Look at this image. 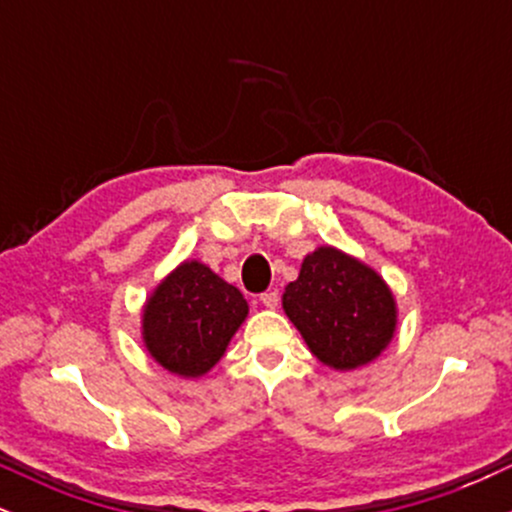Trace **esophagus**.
<instances>
[{"instance_id": "1", "label": "esophagus", "mask_w": 512, "mask_h": 512, "mask_svg": "<svg viewBox=\"0 0 512 512\" xmlns=\"http://www.w3.org/2000/svg\"><path fill=\"white\" fill-rule=\"evenodd\" d=\"M260 301H262L264 308H276V305H279V291L269 289V291L260 293Z\"/></svg>"}]
</instances>
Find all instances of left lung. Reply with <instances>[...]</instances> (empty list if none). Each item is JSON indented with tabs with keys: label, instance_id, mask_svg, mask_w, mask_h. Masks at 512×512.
<instances>
[{
	"label": "left lung",
	"instance_id": "left-lung-1",
	"mask_svg": "<svg viewBox=\"0 0 512 512\" xmlns=\"http://www.w3.org/2000/svg\"><path fill=\"white\" fill-rule=\"evenodd\" d=\"M284 310L310 351L337 370L373 361L397 322L385 281L334 248L305 257L298 279L286 286Z\"/></svg>",
	"mask_w": 512,
	"mask_h": 512
}]
</instances>
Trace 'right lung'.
<instances>
[{
	"mask_svg": "<svg viewBox=\"0 0 512 512\" xmlns=\"http://www.w3.org/2000/svg\"><path fill=\"white\" fill-rule=\"evenodd\" d=\"M248 303L209 267L185 262L163 281L144 310V342L170 373L197 378L223 356Z\"/></svg>",
	"mask_w": 512,
	"mask_h": 512,
	"instance_id": "right-lung-1",
	"label": "right lung"
}]
</instances>
